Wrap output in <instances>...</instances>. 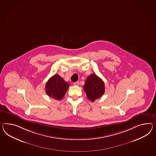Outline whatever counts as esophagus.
I'll list each match as a JSON object with an SVG mask.
<instances>
[{"instance_id":"34e87169","label":"esophagus","mask_w":156,"mask_h":156,"mask_svg":"<svg viewBox=\"0 0 156 156\" xmlns=\"http://www.w3.org/2000/svg\"><path fill=\"white\" fill-rule=\"evenodd\" d=\"M73 85H75V86H78V85H79V81L75 82V83H73Z\"/></svg>"}]
</instances>
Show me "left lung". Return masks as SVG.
<instances>
[{
	"label": "left lung",
	"mask_w": 156,
	"mask_h": 156,
	"mask_svg": "<svg viewBox=\"0 0 156 156\" xmlns=\"http://www.w3.org/2000/svg\"><path fill=\"white\" fill-rule=\"evenodd\" d=\"M83 87L88 99L92 102L100 98L105 93L104 81L94 73L88 76Z\"/></svg>",
	"instance_id": "left-lung-1"
}]
</instances>
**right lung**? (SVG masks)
Segmentation results:
<instances>
[{"instance_id":"add662e5","label":"right lung","mask_w":156,"mask_h":156,"mask_svg":"<svg viewBox=\"0 0 156 156\" xmlns=\"http://www.w3.org/2000/svg\"><path fill=\"white\" fill-rule=\"evenodd\" d=\"M69 85L59 75L52 76L46 84V93L49 97L56 100H62L67 91Z\"/></svg>"}]
</instances>
